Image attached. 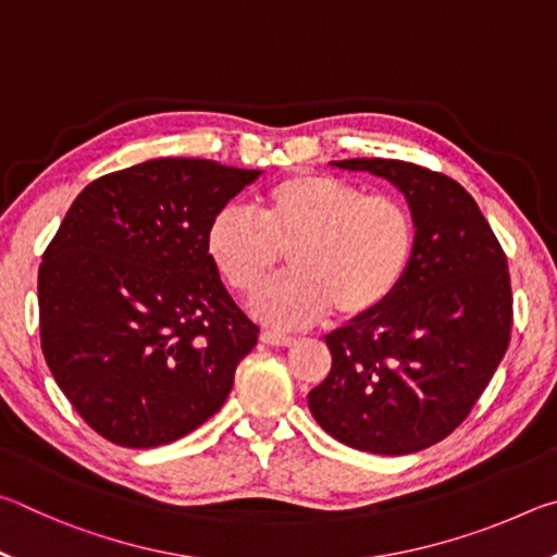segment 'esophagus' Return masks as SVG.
<instances>
[{
	"mask_svg": "<svg viewBox=\"0 0 557 557\" xmlns=\"http://www.w3.org/2000/svg\"><path fill=\"white\" fill-rule=\"evenodd\" d=\"M260 342L268 344V346H292V344H295V338L287 336V334H280V332H262Z\"/></svg>",
	"mask_w": 557,
	"mask_h": 557,
	"instance_id": "34e87169",
	"label": "esophagus"
}]
</instances>
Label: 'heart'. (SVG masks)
<instances>
[{"instance_id": "obj_1", "label": "heart", "mask_w": 557, "mask_h": 557, "mask_svg": "<svg viewBox=\"0 0 557 557\" xmlns=\"http://www.w3.org/2000/svg\"><path fill=\"white\" fill-rule=\"evenodd\" d=\"M206 248L233 292L252 299L287 256L289 277L256 301L272 326H305L332 309L363 319L388 301L414 252L408 206L363 194L344 178L299 172L258 196V215L228 203L213 215Z\"/></svg>"}]
</instances>
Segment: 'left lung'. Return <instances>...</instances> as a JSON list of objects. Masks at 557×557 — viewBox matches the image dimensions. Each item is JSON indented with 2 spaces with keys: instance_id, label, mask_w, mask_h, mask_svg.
<instances>
[{
  "instance_id": "1",
  "label": "left lung",
  "mask_w": 557,
  "mask_h": 557,
  "mask_svg": "<svg viewBox=\"0 0 557 557\" xmlns=\"http://www.w3.org/2000/svg\"><path fill=\"white\" fill-rule=\"evenodd\" d=\"M408 199L414 252L385 305L326 336L332 371L309 410L334 440L373 455H412L451 435L511 338L506 256L467 188L400 159H344Z\"/></svg>"
}]
</instances>
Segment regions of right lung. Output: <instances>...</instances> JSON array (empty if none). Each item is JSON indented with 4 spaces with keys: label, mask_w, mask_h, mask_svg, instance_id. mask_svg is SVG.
<instances>
[{
    "label": "right lung",
    "mask_w": 557,
    "mask_h": 557,
    "mask_svg": "<svg viewBox=\"0 0 557 557\" xmlns=\"http://www.w3.org/2000/svg\"><path fill=\"white\" fill-rule=\"evenodd\" d=\"M258 176L152 159L96 178L65 213L39 268L41 351L98 435L169 445L228 398L260 329L223 287L206 235Z\"/></svg>",
    "instance_id": "obj_1"
}]
</instances>
